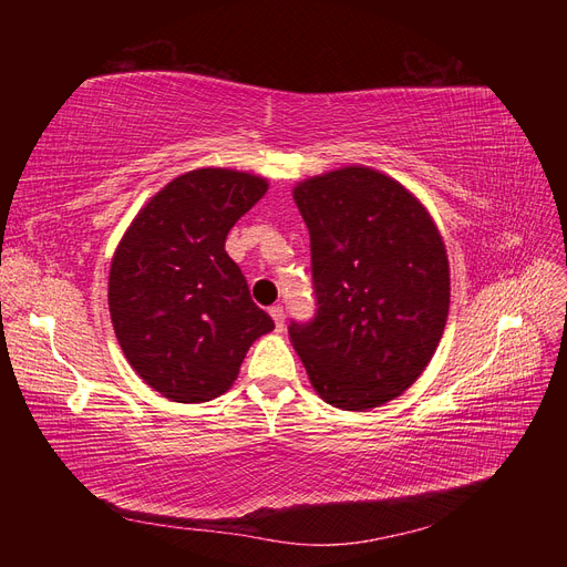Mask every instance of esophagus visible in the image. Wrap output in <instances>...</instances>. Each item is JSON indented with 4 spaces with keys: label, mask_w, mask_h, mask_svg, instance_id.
<instances>
[{
    "label": "esophagus",
    "mask_w": 567,
    "mask_h": 567,
    "mask_svg": "<svg viewBox=\"0 0 567 567\" xmlns=\"http://www.w3.org/2000/svg\"><path fill=\"white\" fill-rule=\"evenodd\" d=\"M269 317L274 319V323H277V331L284 329V307L281 305H271L269 307Z\"/></svg>",
    "instance_id": "34e87169"
}]
</instances>
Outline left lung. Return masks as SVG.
Here are the masks:
<instances>
[{
	"label": "left lung",
	"instance_id": "obj_1",
	"mask_svg": "<svg viewBox=\"0 0 567 567\" xmlns=\"http://www.w3.org/2000/svg\"><path fill=\"white\" fill-rule=\"evenodd\" d=\"M310 229L317 315L288 336L323 402L381 406L431 362L450 312V262L433 217L364 165L293 188Z\"/></svg>",
	"mask_w": 567,
	"mask_h": 567
}]
</instances>
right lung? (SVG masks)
<instances>
[{
  "label": "right lung",
  "mask_w": 567,
  "mask_h": 567,
  "mask_svg": "<svg viewBox=\"0 0 567 567\" xmlns=\"http://www.w3.org/2000/svg\"><path fill=\"white\" fill-rule=\"evenodd\" d=\"M267 179L225 167L179 175L117 244L109 310L130 367L173 402H210L236 381L252 342L274 329L225 250Z\"/></svg>",
  "instance_id": "obj_1"
}]
</instances>
